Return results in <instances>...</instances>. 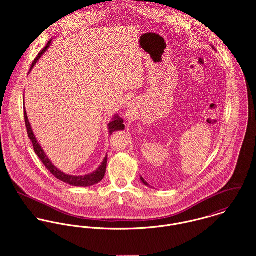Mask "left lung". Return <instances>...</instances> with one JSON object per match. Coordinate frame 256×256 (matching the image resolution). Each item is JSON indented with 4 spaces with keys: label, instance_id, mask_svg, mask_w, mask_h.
I'll list each match as a JSON object with an SVG mask.
<instances>
[{
    "label": "left lung",
    "instance_id": "left-lung-1",
    "mask_svg": "<svg viewBox=\"0 0 256 256\" xmlns=\"http://www.w3.org/2000/svg\"><path fill=\"white\" fill-rule=\"evenodd\" d=\"M212 48H213V49H214V50H215V48H214V47H213V46H212ZM140 180H141V182H142L144 183V184H145V185H146V186H150V185H148V182H146V180H144V178H142V176H140Z\"/></svg>",
    "mask_w": 256,
    "mask_h": 256
}]
</instances>
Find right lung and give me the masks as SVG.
<instances>
[{"instance_id": "right-lung-1", "label": "right lung", "mask_w": 256, "mask_h": 256, "mask_svg": "<svg viewBox=\"0 0 256 256\" xmlns=\"http://www.w3.org/2000/svg\"><path fill=\"white\" fill-rule=\"evenodd\" d=\"M51 40L48 41L47 45L45 48L42 49V51L37 55L36 60L34 61L32 67H30V73L32 72V68L36 66V64L37 63V61L41 58V56L44 54V52L47 51V49L49 48V46L51 45ZM24 108V120H26V129H28V138L30 139V141L32 142V145L34 148V152L38 156V158L42 160L43 164L45 166V168L59 180L63 182L68 183L70 185H73V186H80V187H88V186H92V185H94L96 183L102 182L104 178V174H106V164H108V154L106 156L104 162H102V164L98 166V168H96V170H94V172L92 174H86V176H70V174H64L63 172H61L60 170H58L53 164L52 162L49 160V158L47 156V154H45V152L43 150V148H41V146L39 145V143L37 142L36 138V135L32 131V125L28 121V114H26V108ZM123 119L118 115V114H115L114 117L112 118V120L110 121V124H108V132H110V135H111L113 132L115 131H119V130H124L125 126L123 124Z\"/></svg>"}]
</instances>
